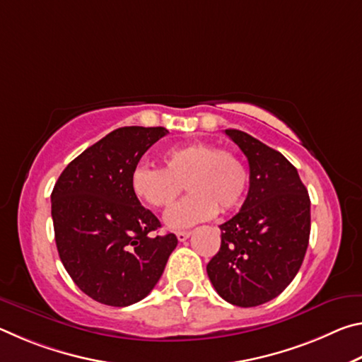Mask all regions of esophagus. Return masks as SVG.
Masks as SVG:
<instances>
[{"mask_svg": "<svg viewBox=\"0 0 362 362\" xmlns=\"http://www.w3.org/2000/svg\"><path fill=\"white\" fill-rule=\"evenodd\" d=\"M175 235H177V240H179V241H185V240H188L192 233H189V231H177Z\"/></svg>", "mask_w": 362, "mask_h": 362, "instance_id": "34e87169", "label": "esophagus"}]
</instances>
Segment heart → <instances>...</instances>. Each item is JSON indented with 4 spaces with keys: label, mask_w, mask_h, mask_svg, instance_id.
Returning a JSON list of instances; mask_svg holds the SVG:
<instances>
[{
    "label": "heart",
    "mask_w": 362,
    "mask_h": 362,
    "mask_svg": "<svg viewBox=\"0 0 362 362\" xmlns=\"http://www.w3.org/2000/svg\"><path fill=\"white\" fill-rule=\"evenodd\" d=\"M164 169L139 166L132 170L131 189L142 203L156 209L173 207L183 188L192 192L166 216L170 228H187L241 204L247 170L236 153L212 144H185L168 150Z\"/></svg>",
    "instance_id": "b5f03b06"
}]
</instances>
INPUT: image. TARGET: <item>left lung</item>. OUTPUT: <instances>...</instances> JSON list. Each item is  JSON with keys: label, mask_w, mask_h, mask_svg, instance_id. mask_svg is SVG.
<instances>
[{"label": "left lung", "mask_w": 362, "mask_h": 362, "mask_svg": "<svg viewBox=\"0 0 362 362\" xmlns=\"http://www.w3.org/2000/svg\"><path fill=\"white\" fill-rule=\"evenodd\" d=\"M225 134L249 161V192L241 211L220 225L222 244L207 276L226 302L243 308L278 297L296 278L310 240V196L297 169L260 140Z\"/></svg>", "instance_id": "obj_1"}]
</instances>
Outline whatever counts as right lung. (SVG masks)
<instances>
[{
	"mask_svg": "<svg viewBox=\"0 0 362 362\" xmlns=\"http://www.w3.org/2000/svg\"><path fill=\"white\" fill-rule=\"evenodd\" d=\"M166 127H119L84 150L54 185L59 257L86 296L110 306L137 303L161 278L177 246L131 189L132 170Z\"/></svg>",
	"mask_w": 362,
	"mask_h": 362,
	"instance_id": "add662e5",
	"label": "right lung"
}]
</instances>
